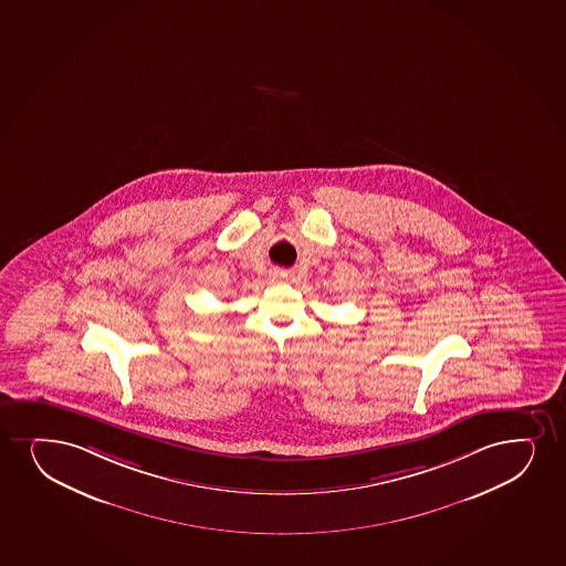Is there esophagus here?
I'll return each mask as SVG.
<instances>
[{"label": "esophagus", "mask_w": 566, "mask_h": 566, "mask_svg": "<svg viewBox=\"0 0 566 566\" xmlns=\"http://www.w3.org/2000/svg\"><path fill=\"white\" fill-rule=\"evenodd\" d=\"M284 276H286L284 273H274V279H284Z\"/></svg>", "instance_id": "esophagus-1"}]
</instances>
